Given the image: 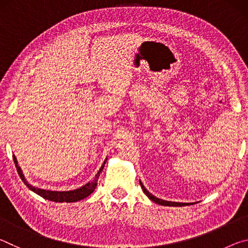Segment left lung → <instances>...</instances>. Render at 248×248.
I'll use <instances>...</instances> for the list:
<instances>
[{
  "instance_id": "obj_1",
  "label": "left lung",
  "mask_w": 248,
  "mask_h": 248,
  "mask_svg": "<svg viewBox=\"0 0 248 248\" xmlns=\"http://www.w3.org/2000/svg\"><path fill=\"white\" fill-rule=\"evenodd\" d=\"M140 185H141L142 189H143L144 194L149 197V199L152 200L153 202L157 203V204L166 205V207H184V205H190V204H192V203H186V202H174V201H167V200H163V199L156 198V197L153 196L152 194H151V192H149L148 190L145 189V187L143 186V184H142L141 180H140Z\"/></svg>"
}]
</instances>
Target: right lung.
Returning <instances> with one entry per match:
<instances>
[{
    "label": "right lung",
    "instance_id": "obj_1",
    "mask_svg": "<svg viewBox=\"0 0 248 248\" xmlns=\"http://www.w3.org/2000/svg\"><path fill=\"white\" fill-rule=\"evenodd\" d=\"M13 159H14L16 169H17L19 177L22 178L24 184L26 185L29 189H31L33 192H36L37 195L43 197V198L50 200V201H54V202H77V201L82 200L84 198H86V197H89L91 194H93L96 186H97V180L99 178V175H100V173H102V170H103L104 166H105V164H106V161H107V158L105 159L103 165L100 166L98 173L95 175V177H94L93 180H92V182H89L87 184L84 185V186L79 187V188H78V189H74V190L56 191V190L41 189V188H37V187L32 186V185L29 184L26 180V178H25L22 169H20V167L18 166V162H17V159H16L15 155H13Z\"/></svg>",
    "mask_w": 248,
    "mask_h": 248
}]
</instances>
